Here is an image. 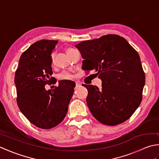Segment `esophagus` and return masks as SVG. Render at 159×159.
<instances>
[{
	"mask_svg": "<svg viewBox=\"0 0 159 159\" xmlns=\"http://www.w3.org/2000/svg\"><path fill=\"white\" fill-rule=\"evenodd\" d=\"M81 86V83H80V82H78V81H76V87L77 88V87H80Z\"/></svg>",
	"mask_w": 159,
	"mask_h": 159,
	"instance_id": "obj_1",
	"label": "esophagus"
}]
</instances>
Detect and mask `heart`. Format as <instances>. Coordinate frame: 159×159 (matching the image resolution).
I'll use <instances>...</instances> for the list:
<instances>
[{"mask_svg": "<svg viewBox=\"0 0 159 159\" xmlns=\"http://www.w3.org/2000/svg\"><path fill=\"white\" fill-rule=\"evenodd\" d=\"M74 49L72 48H68L66 52H68L70 51V50H72ZM72 78V76L70 74L67 73V72H63L62 74H61L59 75V79H61V80H68V79H71Z\"/></svg>", "mask_w": 159, "mask_h": 159, "instance_id": "b5f03b06", "label": "heart"}]
</instances>
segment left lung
<instances>
[{
	"label": "left lung",
	"mask_w": 159,
	"mask_h": 159,
	"mask_svg": "<svg viewBox=\"0 0 159 159\" xmlns=\"http://www.w3.org/2000/svg\"><path fill=\"white\" fill-rule=\"evenodd\" d=\"M81 55L82 69L95 70L102 88L85 85L87 104L96 119L115 126L127 120L139 106L145 74L139 54L122 37L107 35L75 46Z\"/></svg>",
	"instance_id": "1"
}]
</instances>
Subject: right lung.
I'll return each mask as SVG.
<instances>
[{
	"instance_id": "add662e5",
	"label": "right lung",
	"mask_w": 159,
	"mask_h": 159,
	"mask_svg": "<svg viewBox=\"0 0 159 159\" xmlns=\"http://www.w3.org/2000/svg\"><path fill=\"white\" fill-rule=\"evenodd\" d=\"M57 43L47 39L35 42L22 54L15 74L19 109L30 122L42 129L63 120L76 85L72 80H61L55 89H45L54 79L51 54Z\"/></svg>"
}]
</instances>
